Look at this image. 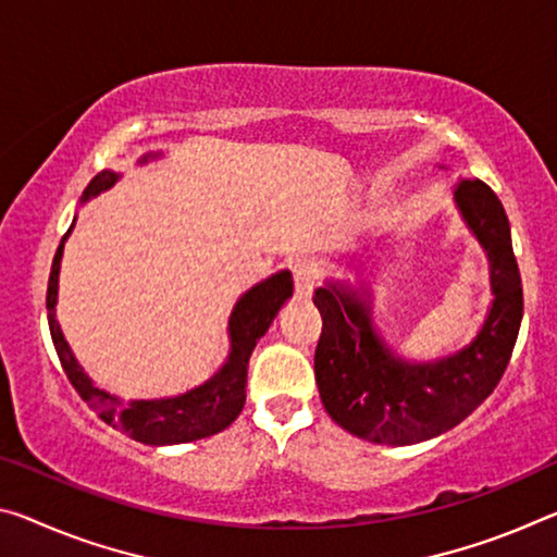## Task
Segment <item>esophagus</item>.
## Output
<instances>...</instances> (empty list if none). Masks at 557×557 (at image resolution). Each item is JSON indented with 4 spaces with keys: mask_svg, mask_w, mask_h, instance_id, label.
<instances>
[{
    "mask_svg": "<svg viewBox=\"0 0 557 557\" xmlns=\"http://www.w3.org/2000/svg\"><path fill=\"white\" fill-rule=\"evenodd\" d=\"M293 272H295V297L302 299V302H307V299L312 297V289L317 285L314 264L310 260H299Z\"/></svg>",
    "mask_w": 557,
    "mask_h": 557,
    "instance_id": "esophagus-1",
    "label": "esophagus"
}]
</instances>
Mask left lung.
Here are the masks:
<instances>
[{"label": "left lung", "mask_w": 557, "mask_h": 557, "mask_svg": "<svg viewBox=\"0 0 557 557\" xmlns=\"http://www.w3.org/2000/svg\"><path fill=\"white\" fill-rule=\"evenodd\" d=\"M454 202L488 258L491 307L475 337L454 355L406 359L372 320V289L330 280L314 293L322 337L314 351L320 399L334 423L372 444L411 446L446 434L488 399L513 355L523 287L508 215L479 178L456 183Z\"/></svg>", "instance_id": "8db88e82"}]
</instances>
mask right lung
Instances as JSON below:
<instances>
[{
	"mask_svg": "<svg viewBox=\"0 0 557 557\" xmlns=\"http://www.w3.org/2000/svg\"><path fill=\"white\" fill-rule=\"evenodd\" d=\"M163 153H144L140 165L156 161ZM121 173L101 171L94 175V181L86 185L82 202H88L99 193L109 190L116 185ZM76 218L66 235L61 237V245L51 262V275L47 287V317L51 339H54L57 355L61 367L74 384L78 396L99 413V417L111 423L113 429L140 441L148 446H173V444H190V441L208 438L225 431L231 423L240 417L245 406V384H247V361L260 342L264 332L270 330L282 305L293 297V272L280 270L268 280L252 285L247 293L237 297V302L227 320V339H231V351H227L225 364L218 372L198 384L196 389H188L178 396H163V399H131L123 401L121 396L99 389L91 382V376L78 364L72 347L61 332L57 320V299H59V270L61 258H64V243L72 235Z\"/></svg>",
	"mask_w": 557,
	"mask_h": 557,
	"instance_id": "add662e5",
	"label": "right lung"
}]
</instances>
